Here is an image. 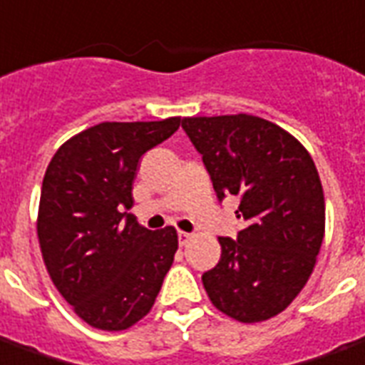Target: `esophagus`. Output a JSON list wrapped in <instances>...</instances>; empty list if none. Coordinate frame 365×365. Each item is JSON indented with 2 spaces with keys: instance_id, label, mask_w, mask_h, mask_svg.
<instances>
[{
  "instance_id": "obj_1",
  "label": "esophagus",
  "mask_w": 365,
  "mask_h": 365,
  "mask_svg": "<svg viewBox=\"0 0 365 365\" xmlns=\"http://www.w3.org/2000/svg\"><path fill=\"white\" fill-rule=\"evenodd\" d=\"M191 237H193V235H191V233H185V232H180L178 233V241H180V245H187L189 241H191Z\"/></svg>"
}]
</instances>
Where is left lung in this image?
<instances>
[{"label":"left lung","mask_w":365,"mask_h":365,"mask_svg":"<svg viewBox=\"0 0 365 365\" xmlns=\"http://www.w3.org/2000/svg\"><path fill=\"white\" fill-rule=\"evenodd\" d=\"M182 128L201 153L218 199L237 197V239L202 274L208 299L230 318L257 324L283 312L316 266L325 201L310 153L277 124L252 115L191 116Z\"/></svg>","instance_id":"1"}]
</instances>
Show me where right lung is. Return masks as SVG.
<instances>
[{"label":"right lung","instance_id":"add662e5","mask_svg":"<svg viewBox=\"0 0 365 365\" xmlns=\"http://www.w3.org/2000/svg\"><path fill=\"white\" fill-rule=\"evenodd\" d=\"M180 122H101L65 141L47 166L41 257L63 299L96 329H128L147 316L174 262L176 230L151 232L122 208L133 205L139 158Z\"/></svg>","mask_w":365,"mask_h":365}]
</instances>
